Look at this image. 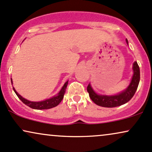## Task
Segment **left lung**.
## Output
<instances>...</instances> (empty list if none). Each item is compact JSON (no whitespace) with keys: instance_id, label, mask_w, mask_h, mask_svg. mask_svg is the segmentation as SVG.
Segmentation results:
<instances>
[{"instance_id":"left-lung-1","label":"left lung","mask_w":152,"mask_h":152,"mask_svg":"<svg viewBox=\"0 0 152 152\" xmlns=\"http://www.w3.org/2000/svg\"><path fill=\"white\" fill-rule=\"evenodd\" d=\"M126 42L127 44H128V41L127 39ZM132 70H133V75H132V79H131L128 87L117 94H99L94 90L89 83V85L87 86V91L89 93V97L93 101V102L98 106L106 108L116 107V106H121V105L128 102L134 96V93L136 92L140 80V67L137 61L134 62L132 65Z\"/></svg>"}]
</instances>
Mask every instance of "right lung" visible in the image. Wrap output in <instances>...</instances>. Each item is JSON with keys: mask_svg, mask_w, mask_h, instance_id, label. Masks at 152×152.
Returning a JSON list of instances; mask_svg holds the SVG:
<instances>
[{"mask_svg": "<svg viewBox=\"0 0 152 152\" xmlns=\"http://www.w3.org/2000/svg\"><path fill=\"white\" fill-rule=\"evenodd\" d=\"M11 83L12 85V78H11ZM67 84H68V80L65 82L64 85L63 86V87L61 88V89L57 94L53 96L51 98L45 99L44 101H42V102H31V101L27 100V99H24L22 97L21 95H20L17 92L14 87H13V90H14L15 93L16 94L17 96H18V98L22 101V102L24 103V104L27 105V106H29L33 109H37V110H44V109H49V108L56 107L61 102V101L63 100V96H64L65 90H66V87L67 86Z\"/></svg>", "mask_w": 152, "mask_h": 152, "instance_id": "1", "label": "right lung"}]
</instances>
